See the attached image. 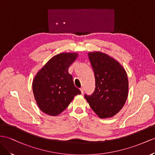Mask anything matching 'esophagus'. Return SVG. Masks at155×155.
<instances>
[{"mask_svg":"<svg viewBox=\"0 0 155 155\" xmlns=\"http://www.w3.org/2000/svg\"><path fill=\"white\" fill-rule=\"evenodd\" d=\"M80 90H81V92L82 94L84 93V89H83V88H81Z\"/></svg>","mask_w":155,"mask_h":155,"instance_id":"esophagus-1","label":"esophagus"}]
</instances>
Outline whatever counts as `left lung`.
Returning a JSON list of instances; mask_svg holds the SVG:
<instances>
[{"label":"left lung","instance_id":"obj_1","mask_svg":"<svg viewBox=\"0 0 155 155\" xmlns=\"http://www.w3.org/2000/svg\"><path fill=\"white\" fill-rule=\"evenodd\" d=\"M95 75L96 88L91 96L84 97L97 115L110 118L124 105L128 96V79L120 63L100 51L88 53Z\"/></svg>","mask_w":155,"mask_h":155}]
</instances>
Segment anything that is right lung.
I'll return each mask as SVG.
<instances>
[{"instance_id": "add662e5", "label": "right lung", "mask_w": 155, "mask_h": 155, "mask_svg": "<svg viewBox=\"0 0 155 155\" xmlns=\"http://www.w3.org/2000/svg\"><path fill=\"white\" fill-rule=\"evenodd\" d=\"M77 57V53L55 55L35 75L33 92L43 113L57 116L69 106L75 96L81 94L68 72L69 67Z\"/></svg>"}]
</instances>
